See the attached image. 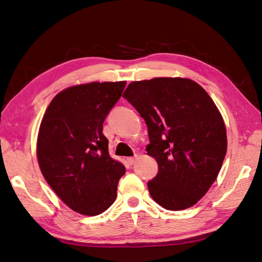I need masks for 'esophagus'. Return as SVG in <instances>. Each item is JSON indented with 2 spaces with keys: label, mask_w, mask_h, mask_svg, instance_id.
<instances>
[{
  "label": "esophagus",
  "mask_w": 262,
  "mask_h": 262,
  "mask_svg": "<svg viewBox=\"0 0 262 262\" xmlns=\"http://www.w3.org/2000/svg\"><path fill=\"white\" fill-rule=\"evenodd\" d=\"M136 159H137V156H133V157H129V158H127V163H129L130 165H132V164H135V162H136Z\"/></svg>",
  "instance_id": "1"
}]
</instances>
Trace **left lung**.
<instances>
[{"label": "left lung", "mask_w": 262, "mask_h": 262, "mask_svg": "<svg viewBox=\"0 0 262 262\" xmlns=\"http://www.w3.org/2000/svg\"><path fill=\"white\" fill-rule=\"evenodd\" d=\"M123 97L146 122L147 152L158 173L149 193L167 210L195 205L220 173L227 149L226 127L210 96L183 78L131 82Z\"/></svg>", "instance_id": "left-lung-1"}]
</instances>
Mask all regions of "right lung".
<instances>
[{"label": "right lung", "mask_w": 262, "mask_h": 262, "mask_svg": "<svg viewBox=\"0 0 262 262\" xmlns=\"http://www.w3.org/2000/svg\"><path fill=\"white\" fill-rule=\"evenodd\" d=\"M125 81L92 82L57 94L42 117L37 158L41 174L64 204L87 216L104 212L116 199L123 164L108 154L103 123Z\"/></svg>", "instance_id": "add662e5"}]
</instances>
